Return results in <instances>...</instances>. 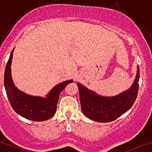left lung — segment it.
<instances>
[{
	"label": "left lung",
	"mask_w": 152,
	"mask_h": 152,
	"mask_svg": "<svg viewBox=\"0 0 152 152\" xmlns=\"http://www.w3.org/2000/svg\"><path fill=\"white\" fill-rule=\"evenodd\" d=\"M137 69L136 79L131 87L126 92L112 98L97 95L77 83L83 114L98 122H110L127 112L134 104L138 93L140 69L139 67Z\"/></svg>",
	"instance_id": "1"
}]
</instances>
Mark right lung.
Wrapping results in <instances>:
<instances>
[{"label":"right lung","mask_w":152,"mask_h":152,"mask_svg":"<svg viewBox=\"0 0 152 152\" xmlns=\"http://www.w3.org/2000/svg\"><path fill=\"white\" fill-rule=\"evenodd\" d=\"M13 50L11 52L4 73V86L9 102L14 110L24 118L36 122L48 120L56 113L60 92L73 80H66L56 86L47 98L30 96L21 92L14 86L11 77L10 66Z\"/></svg>","instance_id":"add662e5"}]
</instances>
